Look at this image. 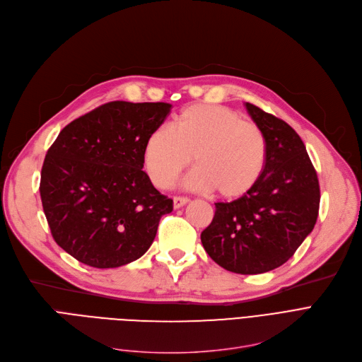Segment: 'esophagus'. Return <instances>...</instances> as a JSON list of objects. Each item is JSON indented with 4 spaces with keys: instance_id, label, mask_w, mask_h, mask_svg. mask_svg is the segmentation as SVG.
<instances>
[{
    "instance_id": "obj_1",
    "label": "esophagus",
    "mask_w": 362,
    "mask_h": 362,
    "mask_svg": "<svg viewBox=\"0 0 362 362\" xmlns=\"http://www.w3.org/2000/svg\"><path fill=\"white\" fill-rule=\"evenodd\" d=\"M187 202H189V199L185 198V197H175V198H173V206H175V210H179V208H182V206L186 205Z\"/></svg>"
}]
</instances>
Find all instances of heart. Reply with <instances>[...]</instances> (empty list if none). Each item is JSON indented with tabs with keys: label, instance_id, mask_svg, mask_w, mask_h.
<instances>
[{
	"label": "heart",
	"instance_id": "1",
	"mask_svg": "<svg viewBox=\"0 0 362 362\" xmlns=\"http://www.w3.org/2000/svg\"><path fill=\"white\" fill-rule=\"evenodd\" d=\"M197 168L186 186L197 192L216 191L223 199L250 194L267 163V141L252 122L216 104L186 107L175 129H156L144 148L145 170L157 187H168L191 164Z\"/></svg>",
	"mask_w": 362,
	"mask_h": 362
}]
</instances>
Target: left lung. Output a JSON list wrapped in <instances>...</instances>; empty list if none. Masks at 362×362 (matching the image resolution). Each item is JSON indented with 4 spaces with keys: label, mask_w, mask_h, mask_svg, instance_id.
<instances>
[{
    "label": "left lung",
    "mask_w": 362,
    "mask_h": 362,
    "mask_svg": "<svg viewBox=\"0 0 362 362\" xmlns=\"http://www.w3.org/2000/svg\"><path fill=\"white\" fill-rule=\"evenodd\" d=\"M245 107L267 141V163L250 194L216 202L214 218L201 242L227 272L261 274L286 262L313 232L320 185L298 133L254 104Z\"/></svg>",
    "instance_id": "left-lung-1"
}]
</instances>
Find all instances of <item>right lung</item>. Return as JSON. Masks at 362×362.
<instances>
[{"label": "right lung", "instance_id": "1", "mask_svg": "<svg viewBox=\"0 0 362 362\" xmlns=\"http://www.w3.org/2000/svg\"><path fill=\"white\" fill-rule=\"evenodd\" d=\"M171 104L112 101L69 123L48 149L40 192L57 245L95 269L141 258L173 211L144 168L146 139Z\"/></svg>", "mask_w": 362, "mask_h": 362}]
</instances>
